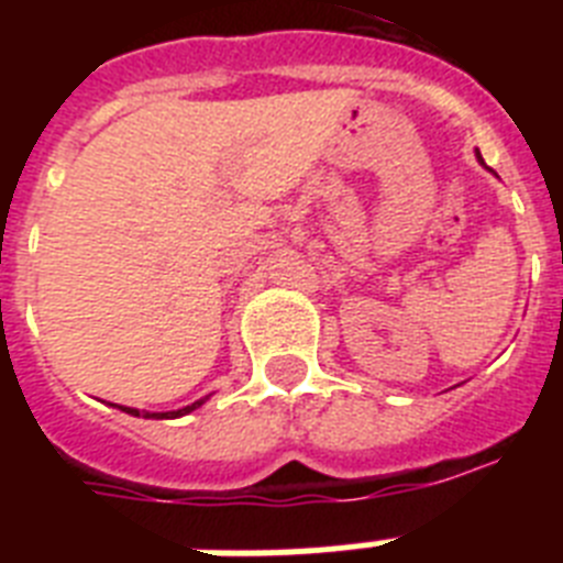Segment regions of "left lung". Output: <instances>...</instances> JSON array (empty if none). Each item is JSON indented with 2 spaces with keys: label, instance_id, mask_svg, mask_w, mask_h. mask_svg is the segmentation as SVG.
<instances>
[{
  "label": "left lung",
  "instance_id": "1",
  "mask_svg": "<svg viewBox=\"0 0 563 563\" xmlns=\"http://www.w3.org/2000/svg\"><path fill=\"white\" fill-rule=\"evenodd\" d=\"M476 154H479V152H476ZM479 163H485V161H482V154H479Z\"/></svg>",
  "mask_w": 563,
  "mask_h": 563
}]
</instances>
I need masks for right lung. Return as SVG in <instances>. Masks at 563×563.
I'll use <instances>...</instances> for the list:
<instances>
[{"mask_svg":"<svg viewBox=\"0 0 563 563\" xmlns=\"http://www.w3.org/2000/svg\"><path fill=\"white\" fill-rule=\"evenodd\" d=\"M202 402H206V400H197V402H191V406H186V409H177V411H161V415H148V411H146V417H157V420H166V417H183V415H188V411L197 409V406H202ZM118 409L126 411V415L141 417V411H137V409H126V406H118Z\"/></svg>","mask_w":563,"mask_h":563,"instance_id":"obj_1","label":"right lung"}]
</instances>
